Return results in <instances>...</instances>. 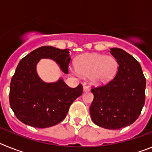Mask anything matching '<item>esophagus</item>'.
Segmentation results:
<instances>
[{"label": "esophagus", "mask_w": 152, "mask_h": 152, "mask_svg": "<svg viewBox=\"0 0 152 152\" xmlns=\"http://www.w3.org/2000/svg\"><path fill=\"white\" fill-rule=\"evenodd\" d=\"M90 88L89 87H88V86H84V92H88V91H90Z\"/></svg>", "instance_id": "1"}]
</instances>
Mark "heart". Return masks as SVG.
<instances>
[{
  "instance_id": "1",
  "label": "heart",
  "mask_w": 152,
  "mask_h": 152,
  "mask_svg": "<svg viewBox=\"0 0 152 152\" xmlns=\"http://www.w3.org/2000/svg\"><path fill=\"white\" fill-rule=\"evenodd\" d=\"M75 72L84 76H89L94 84H102L110 81L117 73L119 64L113 56L97 54H84L76 61ZM99 77L106 79L99 78Z\"/></svg>"
}]
</instances>
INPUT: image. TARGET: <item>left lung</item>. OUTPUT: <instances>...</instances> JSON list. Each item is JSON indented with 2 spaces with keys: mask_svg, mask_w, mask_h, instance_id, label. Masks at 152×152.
<instances>
[{
  "mask_svg": "<svg viewBox=\"0 0 152 152\" xmlns=\"http://www.w3.org/2000/svg\"><path fill=\"white\" fill-rule=\"evenodd\" d=\"M110 53L119 64L113 80L93 88L94 100L90 107L93 122L102 128L119 129L138 119L145 101L146 79L140 64L131 55L118 48Z\"/></svg>",
  "mask_w": 152,
  "mask_h": 152,
  "instance_id": "1",
  "label": "left lung"
}]
</instances>
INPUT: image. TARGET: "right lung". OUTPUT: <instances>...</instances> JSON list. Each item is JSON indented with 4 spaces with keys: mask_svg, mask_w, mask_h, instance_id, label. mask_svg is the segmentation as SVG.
I'll use <instances>...</instances> for the list:
<instances>
[{
    "mask_svg": "<svg viewBox=\"0 0 152 152\" xmlns=\"http://www.w3.org/2000/svg\"><path fill=\"white\" fill-rule=\"evenodd\" d=\"M69 50L42 46L19 62L10 82L9 100L15 116L24 124L41 129L57 125L65 118L74 100L82 94L80 84L69 88L61 78L57 82L45 83L36 72L41 58H51L68 74Z\"/></svg>",
    "mask_w": 152,
    "mask_h": 152,
    "instance_id": "right-lung-1",
    "label": "right lung"
}]
</instances>
